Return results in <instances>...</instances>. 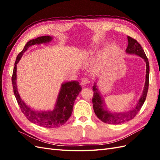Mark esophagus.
<instances>
[{"instance_id": "esophagus-1", "label": "esophagus", "mask_w": 160, "mask_h": 160, "mask_svg": "<svg viewBox=\"0 0 160 160\" xmlns=\"http://www.w3.org/2000/svg\"><path fill=\"white\" fill-rule=\"evenodd\" d=\"M89 83V80L87 78H82V79H81V84H82L83 86H86Z\"/></svg>"}]
</instances>
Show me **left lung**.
<instances>
[{
    "mask_svg": "<svg viewBox=\"0 0 160 160\" xmlns=\"http://www.w3.org/2000/svg\"><path fill=\"white\" fill-rule=\"evenodd\" d=\"M128 38V47L126 49V52L128 54H135L143 58L146 62L147 66V70H146V81L144 87L143 92L142 96L139 99L136 105L132 108L131 109L127 111L120 112V113H115L107 109L105 104L104 100L100 92L98 91L96 82H94V85L93 86V97L92 99L93 102V107L94 112L97 117L105 123L118 124H123L129 120L133 119L135 115L140 111L142 105L144 104V101L147 98V95L148 89V84H149V63L147 56L144 52L143 49L141 45L136 40L132 38L130 36H127Z\"/></svg>",
    "mask_w": 160,
    "mask_h": 160,
    "instance_id": "obj_1",
    "label": "left lung"
}]
</instances>
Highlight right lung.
I'll use <instances>...</instances> for the list:
<instances>
[{
  "instance_id": "right-lung-1",
  "label": "right lung",
  "mask_w": 160,
  "mask_h": 160,
  "mask_svg": "<svg viewBox=\"0 0 160 160\" xmlns=\"http://www.w3.org/2000/svg\"><path fill=\"white\" fill-rule=\"evenodd\" d=\"M53 38L49 36L38 37L27 42L22 51L19 53L13 68L12 82L16 100L23 114L32 123L45 128H56L63 125L68 120L73 111L74 102L78 94L82 90L80 82L78 81H69L61 84L60 91L58 95L55 106L53 110L36 111L29 107L20 98L17 89V64L21 59L22 55L30 47L47 43L52 41Z\"/></svg>"
}]
</instances>
